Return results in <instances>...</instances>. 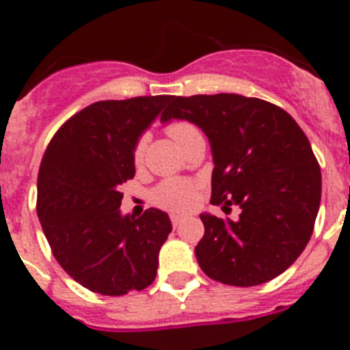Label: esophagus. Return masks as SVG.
<instances>
[{
  "label": "esophagus",
  "mask_w": 350,
  "mask_h": 350,
  "mask_svg": "<svg viewBox=\"0 0 350 350\" xmlns=\"http://www.w3.org/2000/svg\"><path fill=\"white\" fill-rule=\"evenodd\" d=\"M182 221H184V217H182V215H177V213H173V215H172V224L175 226V228H177V226L180 224Z\"/></svg>",
  "instance_id": "obj_1"
}]
</instances>
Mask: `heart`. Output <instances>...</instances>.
Segmentation results:
<instances>
[{
	"instance_id": "heart-1",
	"label": "heart",
	"mask_w": 350,
	"mask_h": 350,
	"mask_svg": "<svg viewBox=\"0 0 350 350\" xmlns=\"http://www.w3.org/2000/svg\"><path fill=\"white\" fill-rule=\"evenodd\" d=\"M170 137L177 142L178 145L184 142V138L189 135V133L196 131L191 124L187 122H172V124L166 128ZM145 154V138H142L140 142L135 147V152H133V159L135 163H142ZM194 198H196V191H194V184L189 180H178V178H173V180H166L163 184H159L154 189L152 200L156 205L163 206L166 210H173V212H184V210L191 208L194 203Z\"/></svg>"
}]
</instances>
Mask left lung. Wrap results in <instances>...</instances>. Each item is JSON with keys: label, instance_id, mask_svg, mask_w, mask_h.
Masks as SVG:
<instances>
[{"label": "left lung", "instance_id": "obj_1", "mask_svg": "<svg viewBox=\"0 0 350 350\" xmlns=\"http://www.w3.org/2000/svg\"><path fill=\"white\" fill-rule=\"evenodd\" d=\"M198 126L212 148V205L240 206L237 221L200 213L194 249L210 279L259 286L298 259L321 205V170L310 142L280 107L242 94L173 96L161 122Z\"/></svg>", "mask_w": 350, "mask_h": 350}]
</instances>
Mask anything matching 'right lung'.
<instances>
[{
	"label": "right lung",
	"instance_id": "right-lung-1",
	"mask_svg": "<svg viewBox=\"0 0 350 350\" xmlns=\"http://www.w3.org/2000/svg\"><path fill=\"white\" fill-rule=\"evenodd\" d=\"M173 96L98 101L66 120L43 154L38 219L52 254L92 293L122 296L156 279L172 221L159 208L119 210V185L135 177L133 152Z\"/></svg>",
	"mask_w": 350,
	"mask_h": 350
}]
</instances>
